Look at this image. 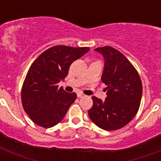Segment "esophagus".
Segmentation results:
<instances>
[{"label":"esophagus","mask_w":161,"mask_h":161,"mask_svg":"<svg viewBox=\"0 0 161 161\" xmlns=\"http://www.w3.org/2000/svg\"><path fill=\"white\" fill-rule=\"evenodd\" d=\"M83 96H84V94L83 93H78V98H82Z\"/></svg>","instance_id":"esophagus-1"}]
</instances>
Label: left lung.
<instances>
[{
    "mask_svg": "<svg viewBox=\"0 0 161 161\" xmlns=\"http://www.w3.org/2000/svg\"><path fill=\"white\" fill-rule=\"evenodd\" d=\"M94 50L104 58L101 80L107 85V97L103 102L92 97L93 104L88 116L103 130H119L133 119L140 108L142 82L132 63L117 49L105 46Z\"/></svg>",
    "mask_w": 161,
    "mask_h": 161,
    "instance_id": "8db88e82",
    "label": "left lung"
}]
</instances>
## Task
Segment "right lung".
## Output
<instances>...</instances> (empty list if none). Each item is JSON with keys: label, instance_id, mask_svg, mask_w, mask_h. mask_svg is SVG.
Segmentation results:
<instances>
[{"label": "right lung", "instance_id": "1", "mask_svg": "<svg viewBox=\"0 0 161 161\" xmlns=\"http://www.w3.org/2000/svg\"><path fill=\"white\" fill-rule=\"evenodd\" d=\"M89 51V47H52L37 57L29 68L21 88L25 112L36 125L51 128L58 125L77 98L58 83L67 77L70 65Z\"/></svg>", "mask_w": 161, "mask_h": 161}]
</instances>
